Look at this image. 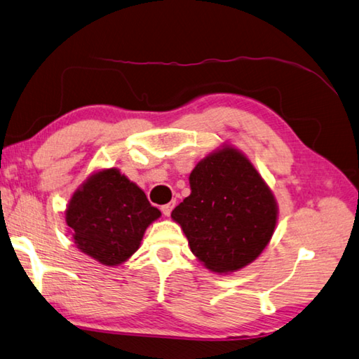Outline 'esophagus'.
I'll list each match as a JSON object with an SVG mask.
<instances>
[{
    "label": "esophagus",
    "mask_w": 359,
    "mask_h": 359,
    "mask_svg": "<svg viewBox=\"0 0 359 359\" xmlns=\"http://www.w3.org/2000/svg\"><path fill=\"white\" fill-rule=\"evenodd\" d=\"M174 205H175V202L172 201V202H170V203H166V205H163V207H162V208H160V210H162V212H163V215H165L166 217H170V215H171V211H172V208H174Z\"/></svg>",
    "instance_id": "34e87169"
}]
</instances>
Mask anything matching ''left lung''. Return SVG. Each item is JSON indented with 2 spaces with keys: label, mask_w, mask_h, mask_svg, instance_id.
<instances>
[{
  "label": "left lung",
  "mask_w": 359,
  "mask_h": 359,
  "mask_svg": "<svg viewBox=\"0 0 359 359\" xmlns=\"http://www.w3.org/2000/svg\"><path fill=\"white\" fill-rule=\"evenodd\" d=\"M191 194L171 212L193 255L215 273L253 262L269 245L278 205L253 163L231 147L201 160L189 174Z\"/></svg>",
  "instance_id": "obj_1"
}]
</instances>
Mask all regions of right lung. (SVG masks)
Returning a JSON list of instances; mask_svg holds the SVG:
<instances>
[{
	"label": "right lung",
	"mask_w": 359,
	"mask_h": 359,
	"mask_svg": "<svg viewBox=\"0 0 359 359\" xmlns=\"http://www.w3.org/2000/svg\"><path fill=\"white\" fill-rule=\"evenodd\" d=\"M162 216L117 168L88 177L71 197L66 224L75 245L103 265H120L140 247L149 224Z\"/></svg>",
	"instance_id": "1"
}]
</instances>
